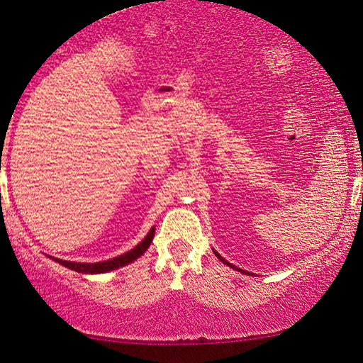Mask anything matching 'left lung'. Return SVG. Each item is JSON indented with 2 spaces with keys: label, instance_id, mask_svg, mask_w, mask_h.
Returning a JSON list of instances; mask_svg holds the SVG:
<instances>
[{
  "label": "left lung",
  "instance_id": "left-lung-1",
  "mask_svg": "<svg viewBox=\"0 0 363 363\" xmlns=\"http://www.w3.org/2000/svg\"><path fill=\"white\" fill-rule=\"evenodd\" d=\"M215 254H216V252H215ZM216 256H218V254H216ZM218 259H220V261H221V262H223V264H226V266H230V267H233V269H236V270H241V269H238V267H236V266H233V264H230V262H228V261H225V259H223V257H220V256H218Z\"/></svg>",
  "mask_w": 363,
  "mask_h": 363
}]
</instances>
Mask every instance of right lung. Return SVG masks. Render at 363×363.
<instances>
[{"instance_id":"add662e5","label":"right lung","mask_w":363,"mask_h":363,"mask_svg":"<svg viewBox=\"0 0 363 363\" xmlns=\"http://www.w3.org/2000/svg\"><path fill=\"white\" fill-rule=\"evenodd\" d=\"M153 236H155V228L150 230V233L145 236V240L140 242L133 247V250H130L128 252L122 254V256L118 257H113L109 259V261H104V262H94V264H84V262H69V261H62V259H55L52 257L53 261H57L58 264H62V266L72 269V270H77V272L81 274H102V272H109V270L113 269H118V267H123L130 264L135 259L142 256V254L148 250L150 242L153 241Z\"/></svg>"}]
</instances>
